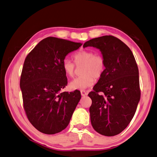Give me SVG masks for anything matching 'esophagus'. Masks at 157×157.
I'll return each mask as SVG.
<instances>
[{"label": "esophagus", "instance_id": "1", "mask_svg": "<svg viewBox=\"0 0 157 157\" xmlns=\"http://www.w3.org/2000/svg\"><path fill=\"white\" fill-rule=\"evenodd\" d=\"M81 96H87V92L85 90H81Z\"/></svg>", "mask_w": 157, "mask_h": 157}]
</instances>
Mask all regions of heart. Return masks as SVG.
<instances>
[{"label": "heart", "instance_id": "heart-1", "mask_svg": "<svg viewBox=\"0 0 157 157\" xmlns=\"http://www.w3.org/2000/svg\"><path fill=\"white\" fill-rule=\"evenodd\" d=\"M73 62L64 59L62 62V69L67 77L75 76L76 66H82V76L74 79L69 84L72 90H83L93 85L96 79H99L104 75L106 70V60L100 53H94L91 51L81 50L73 55Z\"/></svg>", "mask_w": 157, "mask_h": 157}]
</instances>
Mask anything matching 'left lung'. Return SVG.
Returning a JSON list of instances; mask_svg holds the SVG:
<instances>
[{
    "instance_id": "1",
    "label": "left lung",
    "mask_w": 157,
    "mask_h": 157,
    "mask_svg": "<svg viewBox=\"0 0 157 157\" xmlns=\"http://www.w3.org/2000/svg\"><path fill=\"white\" fill-rule=\"evenodd\" d=\"M100 50L106 60V70L88 96L94 129L105 136L120 133L131 122L141 97L139 70L128 46L112 35L94 38L84 48Z\"/></svg>"
}]
</instances>
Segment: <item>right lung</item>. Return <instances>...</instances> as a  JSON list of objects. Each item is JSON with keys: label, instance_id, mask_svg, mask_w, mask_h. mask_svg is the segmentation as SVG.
Returning <instances> with one entry per match:
<instances>
[{"label": "right lung", "instance_id": "obj_1", "mask_svg": "<svg viewBox=\"0 0 157 157\" xmlns=\"http://www.w3.org/2000/svg\"><path fill=\"white\" fill-rule=\"evenodd\" d=\"M82 44L48 37L42 40L26 56L20 86L23 107L28 120L44 134L63 131L69 124L81 98V92H60L67 79L62 62L69 52Z\"/></svg>", "mask_w": 157, "mask_h": 157}]
</instances>
